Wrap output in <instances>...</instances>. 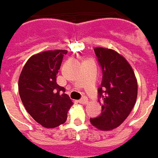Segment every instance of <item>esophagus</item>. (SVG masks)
I'll list each match as a JSON object with an SVG mask.
<instances>
[{
  "mask_svg": "<svg viewBox=\"0 0 158 158\" xmlns=\"http://www.w3.org/2000/svg\"><path fill=\"white\" fill-rule=\"evenodd\" d=\"M87 102H88V99H87L86 97H83L82 99L79 100V103H80V104H83V105L86 104Z\"/></svg>",
  "mask_w": 158,
  "mask_h": 158,
  "instance_id": "obj_1",
  "label": "esophagus"
}]
</instances>
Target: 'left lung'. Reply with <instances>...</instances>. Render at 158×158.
<instances>
[{
  "instance_id": "obj_1",
  "label": "left lung",
  "mask_w": 158,
  "mask_h": 158,
  "mask_svg": "<svg viewBox=\"0 0 158 158\" xmlns=\"http://www.w3.org/2000/svg\"><path fill=\"white\" fill-rule=\"evenodd\" d=\"M102 69V82L98 89L101 114L91 118L98 129L108 131L119 127L133 109L137 98V80L128 62L111 49L94 48Z\"/></svg>"
}]
</instances>
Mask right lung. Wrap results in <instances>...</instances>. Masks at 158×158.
<instances>
[{"instance_id":"add662e5","label":"right lung","mask_w":158,"mask_h":158,"mask_svg":"<svg viewBox=\"0 0 158 158\" xmlns=\"http://www.w3.org/2000/svg\"><path fill=\"white\" fill-rule=\"evenodd\" d=\"M66 53L65 50H55L33 55L19 77L22 102L30 116L44 128H56L65 123L67 112L73 104L56 80Z\"/></svg>"}]
</instances>
